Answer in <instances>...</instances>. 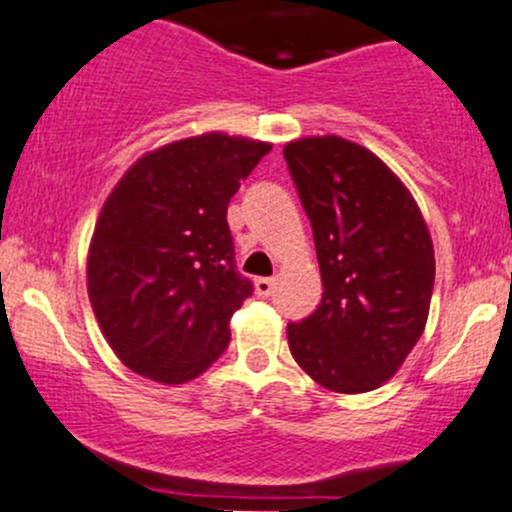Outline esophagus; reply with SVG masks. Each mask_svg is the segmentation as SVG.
Returning a JSON list of instances; mask_svg holds the SVG:
<instances>
[{
  "label": "esophagus",
  "mask_w": 512,
  "mask_h": 512,
  "mask_svg": "<svg viewBox=\"0 0 512 512\" xmlns=\"http://www.w3.org/2000/svg\"><path fill=\"white\" fill-rule=\"evenodd\" d=\"M273 287H275V280L273 278H256L254 280V290H256L258 297L273 295Z\"/></svg>",
  "instance_id": "obj_1"
}]
</instances>
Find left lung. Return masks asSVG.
Here are the masks:
<instances>
[{
	"mask_svg": "<svg viewBox=\"0 0 512 512\" xmlns=\"http://www.w3.org/2000/svg\"><path fill=\"white\" fill-rule=\"evenodd\" d=\"M283 154L324 285L317 312L287 324V346L319 387L372 392L426 331L435 280L428 225L404 181L358 142L312 135Z\"/></svg>",
	"mask_w": 512,
	"mask_h": 512,
	"instance_id": "left-lung-1",
	"label": "left lung"
}]
</instances>
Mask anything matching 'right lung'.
Here are the masks:
<instances>
[{
  "label": "right lung",
  "mask_w": 512,
  "mask_h": 512,
  "mask_svg": "<svg viewBox=\"0 0 512 512\" xmlns=\"http://www.w3.org/2000/svg\"><path fill=\"white\" fill-rule=\"evenodd\" d=\"M271 142L203 132L142 154L99 212L86 290L103 338L128 370L186 384L225 353L251 295L234 271L227 205Z\"/></svg>",
  "instance_id": "obj_1"
}]
</instances>
